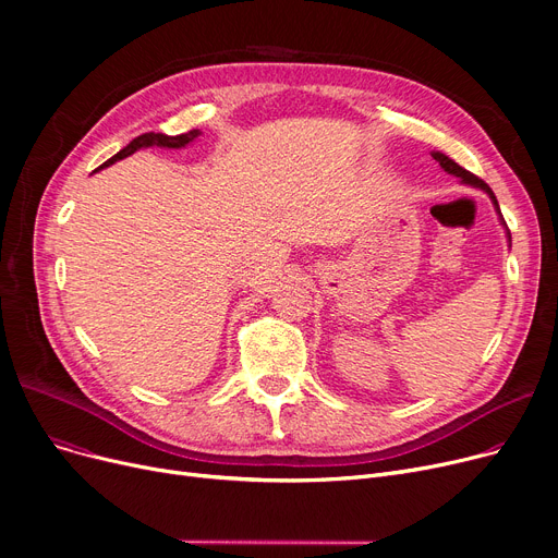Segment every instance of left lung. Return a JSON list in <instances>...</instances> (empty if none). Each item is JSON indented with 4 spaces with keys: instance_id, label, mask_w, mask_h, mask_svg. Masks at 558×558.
I'll use <instances>...</instances> for the list:
<instances>
[{
    "instance_id": "1",
    "label": "left lung",
    "mask_w": 558,
    "mask_h": 558,
    "mask_svg": "<svg viewBox=\"0 0 558 558\" xmlns=\"http://www.w3.org/2000/svg\"><path fill=\"white\" fill-rule=\"evenodd\" d=\"M434 156V160L441 165L448 173H454V175H459V179L463 181V183H471V185H475V187H482L490 198H493V203H495V208H497V213H500V205H497V198H495V194H493V190L482 181V179H477L475 173H471L468 169H463V167H459L454 160H450L448 156H444V154H432ZM509 240H511V234H509Z\"/></svg>"
}]
</instances>
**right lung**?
I'll use <instances>...</instances> for the list:
<instances>
[{
  "label": "right lung",
  "mask_w": 558,
  "mask_h": 558,
  "mask_svg": "<svg viewBox=\"0 0 558 558\" xmlns=\"http://www.w3.org/2000/svg\"><path fill=\"white\" fill-rule=\"evenodd\" d=\"M198 135V129H192L187 133H181V135H165V133H144L140 137H135L131 144H126L124 149L120 154H114L110 160H106L101 167H108L117 160H122L131 154H135L137 149H142V146H167V149H181V146H185L187 142H192L194 137Z\"/></svg>",
  "instance_id": "obj_1"
}]
</instances>
